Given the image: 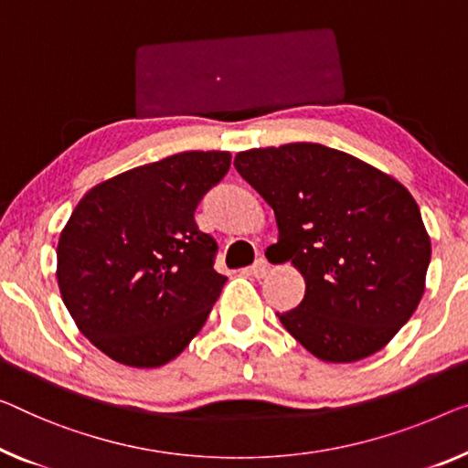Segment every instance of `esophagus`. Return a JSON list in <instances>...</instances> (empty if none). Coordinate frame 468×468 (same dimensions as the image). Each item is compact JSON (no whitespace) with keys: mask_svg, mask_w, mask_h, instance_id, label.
<instances>
[{"mask_svg":"<svg viewBox=\"0 0 468 468\" xmlns=\"http://www.w3.org/2000/svg\"><path fill=\"white\" fill-rule=\"evenodd\" d=\"M269 262L264 261V258H258V261L252 264V267H250L248 271H250V275L252 277H256V279H262V277H267V273H269Z\"/></svg>","mask_w":468,"mask_h":468,"instance_id":"esophagus-1","label":"esophagus"}]
</instances>
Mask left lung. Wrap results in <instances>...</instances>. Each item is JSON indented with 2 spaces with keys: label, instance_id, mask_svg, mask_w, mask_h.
<instances>
[{
  "label": "left lung",
  "instance_id": "1",
  "mask_svg": "<svg viewBox=\"0 0 468 468\" xmlns=\"http://www.w3.org/2000/svg\"><path fill=\"white\" fill-rule=\"evenodd\" d=\"M273 207L279 262L304 277L303 303L277 313L317 359L353 364L387 346L427 288L431 237L406 186L348 153L290 143L235 155Z\"/></svg>",
  "mask_w": 468,
  "mask_h": 468
}]
</instances>
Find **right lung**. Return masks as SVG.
Instances as JSON below:
<instances>
[{
	"mask_svg": "<svg viewBox=\"0 0 468 468\" xmlns=\"http://www.w3.org/2000/svg\"><path fill=\"white\" fill-rule=\"evenodd\" d=\"M229 165V151H186L132 167L92 186L62 227V303L117 364L164 366L206 324L227 277L193 212Z\"/></svg>",
	"mask_w": 468,
	"mask_h": 468,
	"instance_id": "right-lung-1",
	"label": "right lung"
}]
</instances>
